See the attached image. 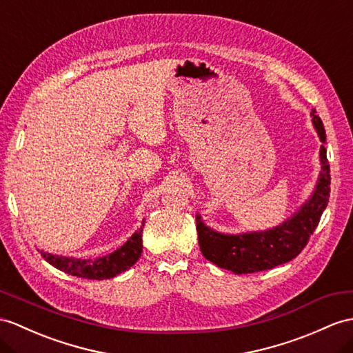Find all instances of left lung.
Segmentation results:
<instances>
[{
    "label": "left lung",
    "instance_id": "obj_1",
    "mask_svg": "<svg viewBox=\"0 0 353 353\" xmlns=\"http://www.w3.org/2000/svg\"><path fill=\"white\" fill-rule=\"evenodd\" d=\"M310 115L322 142L319 151L321 174L312 196L279 226L266 230L223 234L206 226L201 214H197V239L205 259L234 274H250L286 263L303 252L328 205L331 184L330 165L323 145L326 142L325 128L319 115H316V109Z\"/></svg>",
    "mask_w": 353,
    "mask_h": 353
}]
</instances>
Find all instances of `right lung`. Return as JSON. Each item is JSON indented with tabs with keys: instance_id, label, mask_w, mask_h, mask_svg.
Instances as JSON below:
<instances>
[{
	"instance_id": "add662e5",
	"label": "right lung",
	"mask_w": 353,
	"mask_h": 353,
	"mask_svg": "<svg viewBox=\"0 0 353 353\" xmlns=\"http://www.w3.org/2000/svg\"><path fill=\"white\" fill-rule=\"evenodd\" d=\"M145 226V220L142 226L127 239V241L117 248L110 254L96 257V259H77V257L59 256L48 252H40L43 259L49 262L59 271H64L70 276L82 277L88 280H106L114 279L118 274L127 271L133 266L142 254V230Z\"/></svg>"
}]
</instances>
